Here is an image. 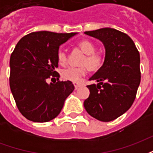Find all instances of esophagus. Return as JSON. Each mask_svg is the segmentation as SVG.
<instances>
[{
  "instance_id": "esophagus-1",
  "label": "esophagus",
  "mask_w": 153,
  "mask_h": 153,
  "mask_svg": "<svg viewBox=\"0 0 153 153\" xmlns=\"http://www.w3.org/2000/svg\"><path fill=\"white\" fill-rule=\"evenodd\" d=\"M74 88H75V89H78V88L81 86V84L78 83H74Z\"/></svg>"
}]
</instances>
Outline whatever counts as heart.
Returning a JSON list of instances; mask_svg holds the SVG:
<instances>
[{"mask_svg":"<svg viewBox=\"0 0 153 153\" xmlns=\"http://www.w3.org/2000/svg\"><path fill=\"white\" fill-rule=\"evenodd\" d=\"M79 46L83 52L87 54L86 58L83 60V65L88 66L92 70H97L102 65L101 55L95 52L96 47L90 41L83 40L80 42ZM59 63L65 65L67 62V53L63 49H60L57 53ZM73 67L70 66L61 71V76L64 79L70 80L72 82H79L82 77L85 76L88 72V67Z\"/></svg>","mask_w":153,"mask_h":153,"instance_id":"1","label":"heart"}]
</instances>
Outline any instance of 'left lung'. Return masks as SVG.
<instances>
[{"mask_svg":"<svg viewBox=\"0 0 153 153\" xmlns=\"http://www.w3.org/2000/svg\"><path fill=\"white\" fill-rule=\"evenodd\" d=\"M84 33L100 40L105 47L103 65L89 80V97L83 106L91 116L109 122L128 111L140 83V56L134 42L126 33L103 28Z\"/></svg>","mask_w":153,"mask_h":153,"instance_id":"1","label":"left lung"}]
</instances>
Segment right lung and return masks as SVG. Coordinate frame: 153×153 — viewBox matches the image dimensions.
Instances as JSON below:
<instances>
[{"mask_svg": "<svg viewBox=\"0 0 153 153\" xmlns=\"http://www.w3.org/2000/svg\"><path fill=\"white\" fill-rule=\"evenodd\" d=\"M75 34L33 32L19 41L12 52L10 87L19 111L28 120L43 123L56 118L74 89L69 80L50 84L47 80L60 77L55 71L59 47Z\"/></svg>", "mask_w": 153, "mask_h": 153, "instance_id": "obj_1", "label": "right lung"}]
</instances>
